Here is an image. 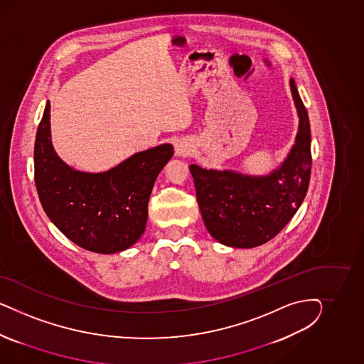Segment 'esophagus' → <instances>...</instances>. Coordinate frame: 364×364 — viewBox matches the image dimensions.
<instances>
[{
    "mask_svg": "<svg viewBox=\"0 0 364 364\" xmlns=\"http://www.w3.org/2000/svg\"><path fill=\"white\" fill-rule=\"evenodd\" d=\"M192 151H193V145L189 143L188 140L181 139L175 144V154H176L177 157H187V156L192 154Z\"/></svg>",
    "mask_w": 364,
    "mask_h": 364,
    "instance_id": "obj_1",
    "label": "esophagus"
}]
</instances>
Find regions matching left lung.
<instances>
[{"label":"left lung","instance_id":"obj_1","mask_svg":"<svg viewBox=\"0 0 364 364\" xmlns=\"http://www.w3.org/2000/svg\"><path fill=\"white\" fill-rule=\"evenodd\" d=\"M289 87L298 112V133L276 169L254 176L189 166L204 224L210 236L227 247L254 248L275 237L294 218L309 191L312 163L309 114L294 78Z\"/></svg>","mask_w":364,"mask_h":364}]
</instances>
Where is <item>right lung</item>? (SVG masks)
<instances>
[{"instance_id": "right-lung-1", "label": "right lung", "mask_w": 364, "mask_h": 364, "mask_svg": "<svg viewBox=\"0 0 364 364\" xmlns=\"http://www.w3.org/2000/svg\"><path fill=\"white\" fill-rule=\"evenodd\" d=\"M172 156L173 146L161 144L105 172L77 171L55 154L46 101L34 144V181L46 216L69 240L96 254H116L141 237L154 181Z\"/></svg>"}]
</instances>
